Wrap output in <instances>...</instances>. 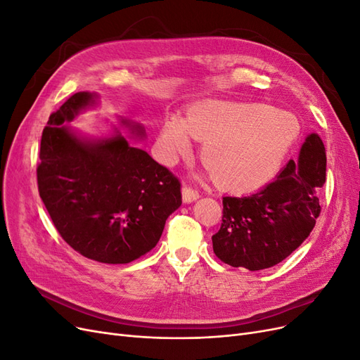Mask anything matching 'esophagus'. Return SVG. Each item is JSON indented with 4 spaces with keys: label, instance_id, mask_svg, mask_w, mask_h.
Masks as SVG:
<instances>
[{
    "label": "esophagus",
    "instance_id": "esophagus-1",
    "mask_svg": "<svg viewBox=\"0 0 360 360\" xmlns=\"http://www.w3.org/2000/svg\"><path fill=\"white\" fill-rule=\"evenodd\" d=\"M181 198H183L184 204H191L200 198V193H198V191H195L189 186H183L181 188Z\"/></svg>",
    "mask_w": 360,
    "mask_h": 360
}]
</instances>
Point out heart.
Masks as SVG:
<instances>
[{"instance_id":"1","label":"heart","mask_w":360,"mask_h":360,"mask_svg":"<svg viewBox=\"0 0 360 360\" xmlns=\"http://www.w3.org/2000/svg\"><path fill=\"white\" fill-rule=\"evenodd\" d=\"M299 135L291 112L263 103L205 102L183 120L169 117L158 135L160 159L174 165L192 151L191 138L204 141L200 158L217 186L252 191L275 176Z\"/></svg>"}]
</instances>
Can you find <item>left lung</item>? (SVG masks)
Listing matches in <instances>:
<instances>
[{
	"label": "left lung",
	"mask_w": 360,
	"mask_h": 360,
	"mask_svg": "<svg viewBox=\"0 0 360 360\" xmlns=\"http://www.w3.org/2000/svg\"><path fill=\"white\" fill-rule=\"evenodd\" d=\"M324 181V144L309 134L297 160H288L274 181L248 197L222 198V225L212 237L216 257L252 271L281 263L311 234Z\"/></svg>",
	"instance_id": "obj_1"
}]
</instances>
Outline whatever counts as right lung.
<instances>
[{"label": "right lung", "instance_id": "right-lung-1", "mask_svg": "<svg viewBox=\"0 0 360 360\" xmlns=\"http://www.w3.org/2000/svg\"><path fill=\"white\" fill-rule=\"evenodd\" d=\"M97 99V93L79 91L51 114L40 143L39 193L75 250L126 264L159 242L168 216L181 205L180 181L117 129L99 138L75 130L72 120ZM118 120L134 138H146L143 124Z\"/></svg>", "mask_w": 360, "mask_h": 360}]
</instances>
